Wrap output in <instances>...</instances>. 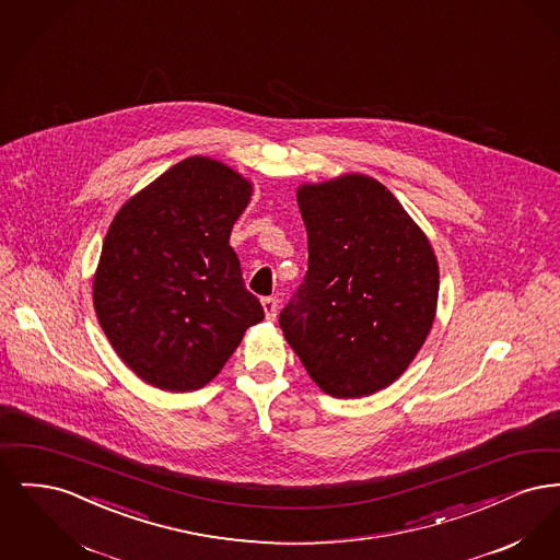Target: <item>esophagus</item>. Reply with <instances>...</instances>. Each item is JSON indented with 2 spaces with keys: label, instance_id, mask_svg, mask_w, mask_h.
<instances>
[{
  "label": "esophagus",
  "instance_id": "1",
  "mask_svg": "<svg viewBox=\"0 0 560 560\" xmlns=\"http://www.w3.org/2000/svg\"><path fill=\"white\" fill-rule=\"evenodd\" d=\"M262 308H265V315H267L268 320L275 319V317H277V308H279V300H277V295L262 298Z\"/></svg>",
  "mask_w": 560,
  "mask_h": 560
}]
</instances>
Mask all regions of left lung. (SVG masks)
<instances>
[{
  "mask_svg": "<svg viewBox=\"0 0 560 560\" xmlns=\"http://www.w3.org/2000/svg\"><path fill=\"white\" fill-rule=\"evenodd\" d=\"M308 272L279 317L313 382L336 399L390 386L427 342L439 262L399 199L365 174L300 185Z\"/></svg>",
  "mask_w": 560,
  "mask_h": 560,
  "instance_id": "1",
  "label": "left lung"
}]
</instances>
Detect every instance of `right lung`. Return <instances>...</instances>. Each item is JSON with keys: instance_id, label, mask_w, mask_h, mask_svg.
<instances>
[{"instance_id": "1", "label": "right lung", "mask_w": 560, "mask_h": 560, "mask_svg": "<svg viewBox=\"0 0 560 560\" xmlns=\"http://www.w3.org/2000/svg\"><path fill=\"white\" fill-rule=\"evenodd\" d=\"M252 190L226 163L195 155L115 213L92 298L110 347L142 382L167 393L203 388L265 319L229 245Z\"/></svg>"}]
</instances>
